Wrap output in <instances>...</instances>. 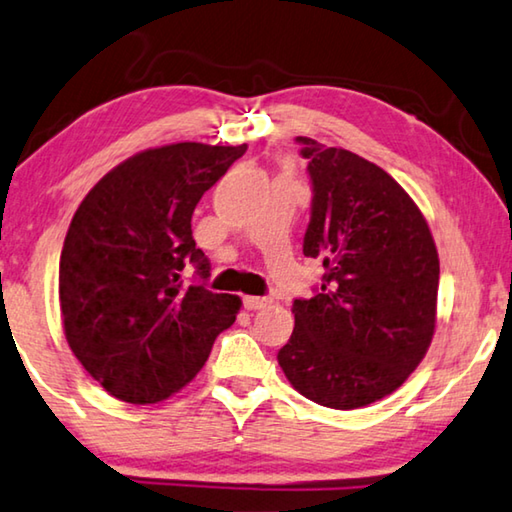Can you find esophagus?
Segmentation results:
<instances>
[{
  "label": "esophagus",
  "mask_w": 512,
  "mask_h": 512,
  "mask_svg": "<svg viewBox=\"0 0 512 512\" xmlns=\"http://www.w3.org/2000/svg\"><path fill=\"white\" fill-rule=\"evenodd\" d=\"M242 304H245L247 311H261V308L270 306V299L267 297H245L242 299Z\"/></svg>",
  "instance_id": "obj_1"
}]
</instances>
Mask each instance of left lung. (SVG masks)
Segmentation results:
<instances>
[{"label":"left lung","mask_w":512,"mask_h":512,"mask_svg":"<svg viewBox=\"0 0 512 512\" xmlns=\"http://www.w3.org/2000/svg\"><path fill=\"white\" fill-rule=\"evenodd\" d=\"M297 142L313 188L304 256L324 274L311 299L292 301L295 331L276 360L306 399L351 410L395 392L429 349L438 251L420 208L379 165Z\"/></svg>","instance_id":"obj_1"}]
</instances>
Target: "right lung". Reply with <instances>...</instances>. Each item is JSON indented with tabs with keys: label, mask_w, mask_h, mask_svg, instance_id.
Wrapping results in <instances>:
<instances>
[{
	"label": "right lung",
	"mask_w": 512,
	"mask_h": 512,
	"mask_svg": "<svg viewBox=\"0 0 512 512\" xmlns=\"http://www.w3.org/2000/svg\"><path fill=\"white\" fill-rule=\"evenodd\" d=\"M247 145L147 149L81 201L63 242L58 299L67 345L115 399L156 404L204 367L240 299L206 288L192 213ZM192 264V282L182 272Z\"/></svg>",
	"instance_id": "obj_1"
}]
</instances>
